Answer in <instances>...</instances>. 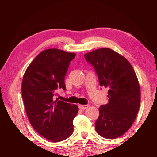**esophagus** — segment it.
Segmentation results:
<instances>
[{
	"label": "esophagus",
	"instance_id": "obj_1",
	"mask_svg": "<svg viewBox=\"0 0 157 157\" xmlns=\"http://www.w3.org/2000/svg\"><path fill=\"white\" fill-rule=\"evenodd\" d=\"M78 107H79V109L84 110V109H86L88 108L89 107V105H79Z\"/></svg>",
	"mask_w": 157,
	"mask_h": 157
}]
</instances>
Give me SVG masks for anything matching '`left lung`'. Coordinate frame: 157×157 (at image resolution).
<instances>
[{
  "label": "left lung",
  "mask_w": 157,
  "mask_h": 157,
  "mask_svg": "<svg viewBox=\"0 0 157 157\" xmlns=\"http://www.w3.org/2000/svg\"><path fill=\"white\" fill-rule=\"evenodd\" d=\"M84 57L94 66L100 86L109 89V102L100 106L95 130L106 139H116L131 127L139 111L140 91L137 76L128 61L110 48L94 50Z\"/></svg>",
  "instance_id": "obj_1"
}]
</instances>
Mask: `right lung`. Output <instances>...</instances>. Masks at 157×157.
Masks as SVG:
<instances>
[{"label":"right lung","mask_w":157,"mask_h":157,"mask_svg":"<svg viewBox=\"0 0 157 157\" xmlns=\"http://www.w3.org/2000/svg\"><path fill=\"white\" fill-rule=\"evenodd\" d=\"M75 53L45 50L29 65L21 86L26 113L33 128L50 141L59 142L73 134L76 105L55 100L56 90L66 89L64 78Z\"/></svg>","instance_id":"1"}]
</instances>
